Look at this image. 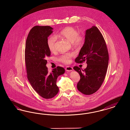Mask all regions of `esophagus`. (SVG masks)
Masks as SVG:
<instances>
[{"label": "esophagus", "mask_w": 130, "mask_h": 130, "mask_svg": "<svg viewBox=\"0 0 130 130\" xmlns=\"http://www.w3.org/2000/svg\"><path fill=\"white\" fill-rule=\"evenodd\" d=\"M65 70H66V71H68V72H71L73 70V68L70 66H67L66 68H65Z\"/></svg>", "instance_id": "obj_1"}]
</instances>
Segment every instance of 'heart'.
<instances>
[{"label":"heart","mask_w":130,"mask_h":130,"mask_svg":"<svg viewBox=\"0 0 130 130\" xmlns=\"http://www.w3.org/2000/svg\"><path fill=\"white\" fill-rule=\"evenodd\" d=\"M57 37H60L67 40L73 44L74 46H79L83 43L84 38L79 35L78 31L73 27H68L59 31L56 35ZM56 38L55 36L49 37L47 41V46L51 52H54L56 49ZM74 56L73 54H66L61 56L60 60L65 63L70 62L71 58Z\"/></svg>","instance_id":"1"}]
</instances>
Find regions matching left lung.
<instances>
[{
	"instance_id": "8db88e82",
	"label": "left lung",
	"mask_w": 130,
	"mask_h": 130,
	"mask_svg": "<svg viewBox=\"0 0 130 130\" xmlns=\"http://www.w3.org/2000/svg\"><path fill=\"white\" fill-rule=\"evenodd\" d=\"M75 61L80 63L86 61L87 64L82 71L77 66L74 67L80 76L77 84L78 91L86 95L96 92L104 81L109 63L105 40L96 27L93 26L85 31L84 43Z\"/></svg>"
}]
</instances>
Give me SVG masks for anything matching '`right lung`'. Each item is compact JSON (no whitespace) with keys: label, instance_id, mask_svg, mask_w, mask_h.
<instances>
[{"label":"right lung","instance_id":"add662e5","mask_svg":"<svg viewBox=\"0 0 130 130\" xmlns=\"http://www.w3.org/2000/svg\"><path fill=\"white\" fill-rule=\"evenodd\" d=\"M53 30L49 26L34 27L28 34L25 46L28 79L36 92L45 99H52L58 93L56 80L65 73L61 67L53 69L51 72L46 67V59L51 55L47 41Z\"/></svg>","mask_w":130,"mask_h":130}]
</instances>
